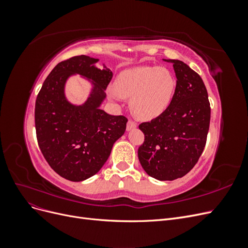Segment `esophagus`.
<instances>
[{
  "mask_svg": "<svg viewBox=\"0 0 248 248\" xmlns=\"http://www.w3.org/2000/svg\"><path fill=\"white\" fill-rule=\"evenodd\" d=\"M126 128H127V130H132V129H134V128H137V123L134 122V121H132V120H129L128 122H127V126H126Z\"/></svg>",
  "mask_w": 248,
  "mask_h": 248,
  "instance_id": "esophagus-1",
  "label": "esophagus"
}]
</instances>
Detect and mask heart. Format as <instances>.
<instances>
[{"mask_svg":"<svg viewBox=\"0 0 248 248\" xmlns=\"http://www.w3.org/2000/svg\"><path fill=\"white\" fill-rule=\"evenodd\" d=\"M176 90L172 73L160 66H140L125 70L115 82L114 92L130 99L133 115L153 119L166 110Z\"/></svg>","mask_w":248,"mask_h":248,"instance_id":"1","label":"heart"}]
</instances>
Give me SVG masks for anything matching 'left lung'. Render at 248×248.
<instances>
[{"mask_svg":"<svg viewBox=\"0 0 248 248\" xmlns=\"http://www.w3.org/2000/svg\"><path fill=\"white\" fill-rule=\"evenodd\" d=\"M163 60L174 67L176 90L161 115L140 124L145 140L138 155L149 176L171 181L190 171L204 151L211 108L199 74L179 60Z\"/></svg>","mask_w":248,"mask_h":248,"instance_id":"8db88e82","label":"left lung"}]
</instances>
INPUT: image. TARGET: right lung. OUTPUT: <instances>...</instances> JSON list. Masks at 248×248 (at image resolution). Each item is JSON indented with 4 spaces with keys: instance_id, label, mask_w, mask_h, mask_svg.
<instances>
[{
    "instance_id": "1",
    "label": "right lung",
    "mask_w": 248,
    "mask_h": 248,
    "mask_svg": "<svg viewBox=\"0 0 248 248\" xmlns=\"http://www.w3.org/2000/svg\"><path fill=\"white\" fill-rule=\"evenodd\" d=\"M98 59L81 55L60 62L44 80L35 104L37 141L44 158L58 175L84 181L103 167L112 145L121 138L128 120L100 109L112 72L98 69ZM79 74L93 82L87 101L74 106L65 99V80Z\"/></svg>"
}]
</instances>
